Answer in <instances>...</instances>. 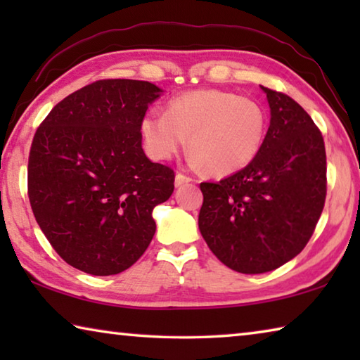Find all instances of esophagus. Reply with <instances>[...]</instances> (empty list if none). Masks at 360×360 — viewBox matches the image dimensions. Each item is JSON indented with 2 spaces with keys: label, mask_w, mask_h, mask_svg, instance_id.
Listing matches in <instances>:
<instances>
[{
  "label": "esophagus",
  "mask_w": 360,
  "mask_h": 360,
  "mask_svg": "<svg viewBox=\"0 0 360 360\" xmlns=\"http://www.w3.org/2000/svg\"><path fill=\"white\" fill-rule=\"evenodd\" d=\"M192 178L191 176H187L184 173H176V178H174V184L176 186H182V184H187V182H191Z\"/></svg>",
  "instance_id": "1"
}]
</instances>
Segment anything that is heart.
Instances as JSON below:
<instances>
[{
	"label": "heart",
	"mask_w": 360,
	"mask_h": 360,
	"mask_svg": "<svg viewBox=\"0 0 360 360\" xmlns=\"http://www.w3.org/2000/svg\"><path fill=\"white\" fill-rule=\"evenodd\" d=\"M264 109L246 96L224 90H193L168 103L165 112L150 111L141 122L146 149L169 160L188 136L192 163L216 176L246 168L264 144Z\"/></svg>",
	"instance_id": "b5f03b06"
}]
</instances>
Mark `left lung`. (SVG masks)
Listing matches in <instances>:
<instances>
[{"instance_id": "left-lung-1", "label": "left lung", "mask_w": 360, "mask_h": 360, "mask_svg": "<svg viewBox=\"0 0 360 360\" xmlns=\"http://www.w3.org/2000/svg\"><path fill=\"white\" fill-rule=\"evenodd\" d=\"M270 127L257 157L219 182H202L198 227L231 270L257 275L294 259L324 210L326 146L309 114L283 92L262 87Z\"/></svg>"}]
</instances>
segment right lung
<instances>
[{
	"label": "right lung",
	"mask_w": 360,
	"mask_h": 360,
	"mask_svg": "<svg viewBox=\"0 0 360 360\" xmlns=\"http://www.w3.org/2000/svg\"><path fill=\"white\" fill-rule=\"evenodd\" d=\"M162 90L101 79L57 103L34 133L28 198L36 222L66 264L117 275L141 257L152 210L174 191V172L146 157L141 122Z\"/></svg>",
	"instance_id": "1"
}]
</instances>
